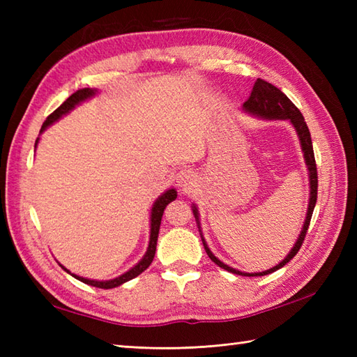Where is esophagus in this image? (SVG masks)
<instances>
[{
	"instance_id": "esophagus-1",
	"label": "esophagus",
	"mask_w": 357,
	"mask_h": 357,
	"mask_svg": "<svg viewBox=\"0 0 357 357\" xmlns=\"http://www.w3.org/2000/svg\"><path fill=\"white\" fill-rule=\"evenodd\" d=\"M174 179H176L178 187L184 188V190H188V188H190L196 183V174L190 169H183L176 173V178Z\"/></svg>"
}]
</instances>
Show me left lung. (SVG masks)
I'll return each mask as SVG.
<instances>
[{"instance_id": "8db88e82", "label": "left lung", "mask_w": 357, "mask_h": 357, "mask_svg": "<svg viewBox=\"0 0 357 357\" xmlns=\"http://www.w3.org/2000/svg\"><path fill=\"white\" fill-rule=\"evenodd\" d=\"M242 110L250 113V115H253L256 118L267 119V121H271V119H284L285 121L287 119L288 123L294 127V130H296V133H298V138L301 142L302 153H304L305 165L308 170V181H310V201H308L305 222H304V225H302L299 238L296 239L293 248L290 250V253H288L278 265H275V267L261 271V273H244V271H239L236 268L229 267V265L224 264L222 261H219L218 257L211 253V250L208 248L207 242L204 241L202 233H201V239H202L204 248H206V252H207L210 259L213 261L216 265H219L221 268L230 271V273H234V275H241V276H265V275H270V273L276 271L279 268H282L287 262H290L296 256V253L299 252L302 242H304V239H305V234H307L308 225H310V219H312L313 210L316 206V199H317V170H316V161H314V153H313L312 136H310V130L307 127L305 119H304V116H302L299 109L296 107V105L290 100H288L287 95L280 92L278 87H275L273 84H270V82L264 81L261 78L256 79L253 90H252V95H250L248 100L244 102V105H242ZM192 210H193V215L196 219V224H198V229L201 231L198 207L193 204Z\"/></svg>"}]
</instances>
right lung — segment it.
Listing matches in <instances>:
<instances>
[{
    "label": "right lung",
    "mask_w": 357,
    "mask_h": 357,
    "mask_svg": "<svg viewBox=\"0 0 357 357\" xmlns=\"http://www.w3.org/2000/svg\"><path fill=\"white\" fill-rule=\"evenodd\" d=\"M98 90L96 89H81V90H77L73 95H70L67 100L59 105V107L52 113V115L47 116V119L44 121V124L41 127L40 133H43L45 128H47L49 126H52L53 123H56L58 119H61L64 115H67V113L72 112L77 105H79L81 102H84L87 100H90V98L96 95ZM38 141H40V138H36V142H35V149L38 146ZM176 190L174 188H169V190H165L161 196H158V199L153 202V207H151V211H150V241H149V247H147V252L146 255L142 256V259L135 265V267H132L128 271L123 273V275L115 278V279H109V280H95V279H87V278H82V276H78V275H73V273H70L69 270H67L64 265H61V268H64L69 275H72L75 279L81 280V282H84L87 285H92V287H96V288H105V290H109V288H115V287H119L123 285L124 282H127V280H130L136 276H139L141 273L149 268V265L151 264V261H153L155 257V252H156V241H158V233H159V225H161V219H162V213L165 207L169 206V204L172 201L176 199Z\"/></svg>",
    "instance_id": "obj_1"
}]
</instances>
